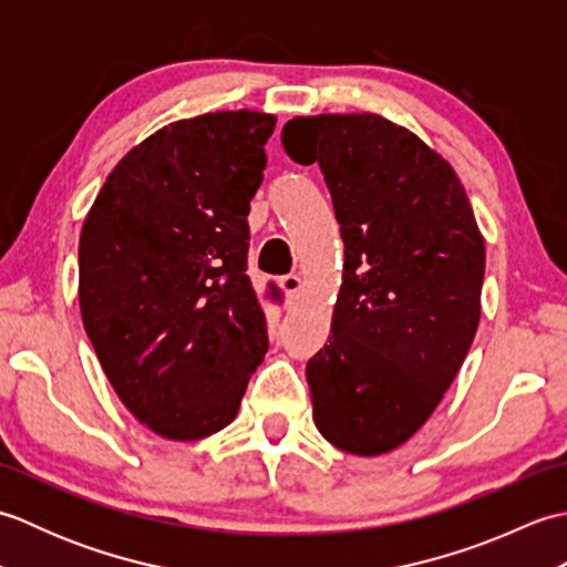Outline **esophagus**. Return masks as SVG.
I'll return each mask as SVG.
<instances>
[{"label":"esophagus","mask_w":567,"mask_h":567,"mask_svg":"<svg viewBox=\"0 0 567 567\" xmlns=\"http://www.w3.org/2000/svg\"><path fill=\"white\" fill-rule=\"evenodd\" d=\"M280 287L285 290V295H290V299H295L299 292H302L305 280L299 275H285L280 277Z\"/></svg>","instance_id":"esophagus-1"}]
</instances>
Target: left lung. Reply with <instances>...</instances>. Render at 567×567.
<instances>
[{
    "label": "left lung",
    "instance_id": "1",
    "mask_svg": "<svg viewBox=\"0 0 567 567\" xmlns=\"http://www.w3.org/2000/svg\"><path fill=\"white\" fill-rule=\"evenodd\" d=\"M282 146L319 163L346 248L329 343L307 363L315 424L346 453H390L473 346L483 234L453 167L380 114L297 116Z\"/></svg>",
    "mask_w": 567,
    "mask_h": 567
}]
</instances>
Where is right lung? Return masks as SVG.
<instances>
[{
    "label": "right lung",
    "instance_id": "add662e5",
    "mask_svg": "<svg viewBox=\"0 0 567 567\" xmlns=\"http://www.w3.org/2000/svg\"><path fill=\"white\" fill-rule=\"evenodd\" d=\"M275 116L163 126L106 177L80 234V311L104 375L141 424L199 441L231 424L268 353L248 212Z\"/></svg>",
    "mask_w": 567,
    "mask_h": 567
}]
</instances>
